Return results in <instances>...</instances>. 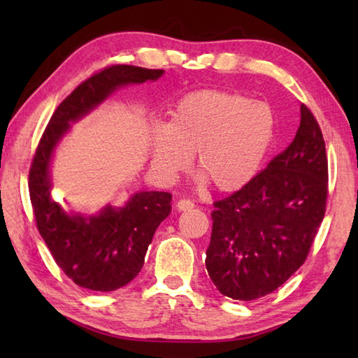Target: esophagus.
<instances>
[{
    "mask_svg": "<svg viewBox=\"0 0 358 358\" xmlns=\"http://www.w3.org/2000/svg\"><path fill=\"white\" fill-rule=\"evenodd\" d=\"M177 208L180 211H187V210H192L194 208V203L191 201H187V199H180L177 202Z\"/></svg>",
    "mask_w": 358,
    "mask_h": 358,
    "instance_id": "obj_1",
    "label": "esophagus"
}]
</instances>
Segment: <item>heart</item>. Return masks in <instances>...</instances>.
<instances>
[{
  "mask_svg": "<svg viewBox=\"0 0 358 358\" xmlns=\"http://www.w3.org/2000/svg\"><path fill=\"white\" fill-rule=\"evenodd\" d=\"M276 120L268 104L227 90L186 93L150 131L151 166L172 181L196 153L199 172L220 191H237L256 177L273 143Z\"/></svg>",
  "mask_w": 358,
  "mask_h": 358,
  "instance_id": "b5f03b06",
  "label": "heart"
}]
</instances>
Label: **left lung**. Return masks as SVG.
<instances>
[{"label": "left lung", "mask_w": 358, "mask_h": 358, "mask_svg": "<svg viewBox=\"0 0 358 358\" xmlns=\"http://www.w3.org/2000/svg\"><path fill=\"white\" fill-rule=\"evenodd\" d=\"M300 113L292 143L250 183L213 203L205 265L216 289L234 300H257L282 286L306 260L324 220V136L305 104Z\"/></svg>", "instance_id": "left-lung-1"}]
</instances>
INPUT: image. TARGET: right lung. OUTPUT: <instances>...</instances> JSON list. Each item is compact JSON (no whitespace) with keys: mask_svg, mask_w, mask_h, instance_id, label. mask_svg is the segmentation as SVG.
I'll use <instances>...</instances> for the list:
<instances>
[{"mask_svg":"<svg viewBox=\"0 0 358 358\" xmlns=\"http://www.w3.org/2000/svg\"><path fill=\"white\" fill-rule=\"evenodd\" d=\"M164 71L113 64L96 72L66 98L52 115L29 169V199L36 226L57 265L77 286L110 292L134 280L148 245L172 210V194L143 191L121 208L108 205L99 215H69L53 202L50 161L53 150L74 121L93 110L115 90L129 83L157 80Z\"/></svg>","mask_w":358,"mask_h":358,"instance_id":"1","label":"right lung"}]
</instances>
